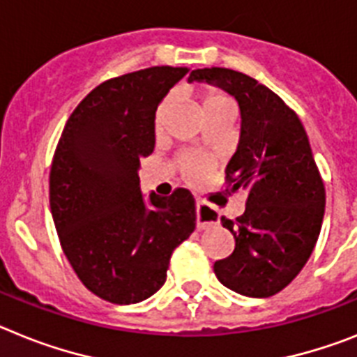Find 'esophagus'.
Instances as JSON below:
<instances>
[{"label": "esophagus", "instance_id": "esophagus-1", "mask_svg": "<svg viewBox=\"0 0 357 357\" xmlns=\"http://www.w3.org/2000/svg\"><path fill=\"white\" fill-rule=\"evenodd\" d=\"M196 215H197V228L199 230H206L210 226L219 225V212L217 208L210 206V204L203 203V201H196Z\"/></svg>", "mask_w": 357, "mask_h": 357}]
</instances>
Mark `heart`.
Listing matches in <instances>:
<instances>
[{
  "mask_svg": "<svg viewBox=\"0 0 357 357\" xmlns=\"http://www.w3.org/2000/svg\"><path fill=\"white\" fill-rule=\"evenodd\" d=\"M170 102L172 98L165 97L158 104V109L154 113V131L160 135L165 126L167 113L170 109ZM225 107H231L230 97L222 93L221 89L206 88L203 91V109L204 113H212L217 109H225ZM178 167L181 170L183 178L190 183H201L208 178L210 172L215 167V161L208 154L199 153V151H183L178 156Z\"/></svg>",
  "mask_w": 357,
  "mask_h": 357,
  "instance_id": "heart-1",
  "label": "heart"
}]
</instances>
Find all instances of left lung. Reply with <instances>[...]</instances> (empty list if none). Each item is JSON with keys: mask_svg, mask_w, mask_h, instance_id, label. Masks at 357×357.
<instances>
[{"mask_svg": "<svg viewBox=\"0 0 357 357\" xmlns=\"http://www.w3.org/2000/svg\"><path fill=\"white\" fill-rule=\"evenodd\" d=\"M234 95L241 107V142L226 167V192H246L237 219L221 217L235 238L230 257L213 264L228 289L252 298L277 294L302 271L321 230L325 185L302 122L277 93L228 68L194 70Z\"/></svg>", "mask_w": 357, "mask_h": 357, "instance_id": "obj_1", "label": "left lung"}]
</instances>
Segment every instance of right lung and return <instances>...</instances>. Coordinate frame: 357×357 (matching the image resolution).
Here are the masks:
<instances>
[{
	"mask_svg": "<svg viewBox=\"0 0 357 357\" xmlns=\"http://www.w3.org/2000/svg\"><path fill=\"white\" fill-rule=\"evenodd\" d=\"M187 68L153 66L105 80L68 119L50 169L61 248L91 293L119 305L153 296L170 257L196 230L187 188L140 192V160L154 151V113Z\"/></svg>",
	"mask_w": 357,
	"mask_h": 357,
	"instance_id": "1",
	"label": "right lung"
}]
</instances>
